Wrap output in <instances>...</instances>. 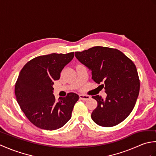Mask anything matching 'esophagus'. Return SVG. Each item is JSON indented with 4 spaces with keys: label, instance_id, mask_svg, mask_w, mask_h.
Listing matches in <instances>:
<instances>
[{
    "label": "esophagus",
    "instance_id": "1",
    "mask_svg": "<svg viewBox=\"0 0 156 156\" xmlns=\"http://www.w3.org/2000/svg\"><path fill=\"white\" fill-rule=\"evenodd\" d=\"M79 97H80V98L82 99V100H84V101H87L90 98V97H89V96L84 95V94H80L79 95Z\"/></svg>",
    "mask_w": 156,
    "mask_h": 156
}]
</instances>
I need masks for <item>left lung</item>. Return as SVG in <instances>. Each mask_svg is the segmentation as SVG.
Wrapping results in <instances>:
<instances>
[{
	"instance_id": "1",
	"label": "left lung",
	"mask_w": 156,
	"mask_h": 156,
	"mask_svg": "<svg viewBox=\"0 0 156 156\" xmlns=\"http://www.w3.org/2000/svg\"><path fill=\"white\" fill-rule=\"evenodd\" d=\"M76 58L92 72V79L103 82L107 97L92 96L97 107L91 118L97 125L109 127L127 118L135 107L140 92V79L134 63L116 49L96 46L75 52Z\"/></svg>"
}]
</instances>
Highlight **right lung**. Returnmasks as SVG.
Segmentation results:
<instances>
[{
  "instance_id": "1",
  "label": "right lung",
  "mask_w": 156,
  "mask_h": 156,
  "mask_svg": "<svg viewBox=\"0 0 156 156\" xmlns=\"http://www.w3.org/2000/svg\"><path fill=\"white\" fill-rule=\"evenodd\" d=\"M74 56V52L38 56L27 62L20 72L15 89L16 101L36 127L53 131L70 119L79 96L69 92L67 97L56 101L53 85Z\"/></svg>"
}]
</instances>
